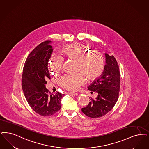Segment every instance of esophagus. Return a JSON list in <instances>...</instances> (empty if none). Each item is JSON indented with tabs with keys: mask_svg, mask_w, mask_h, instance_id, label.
<instances>
[{
	"mask_svg": "<svg viewBox=\"0 0 149 149\" xmlns=\"http://www.w3.org/2000/svg\"><path fill=\"white\" fill-rule=\"evenodd\" d=\"M69 94L74 96L77 95V93H75V92H71V93H69Z\"/></svg>",
	"mask_w": 149,
	"mask_h": 149,
	"instance_id": "34e87169",
	"label": "esophagus"
}]
</instances>
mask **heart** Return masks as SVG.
Wrapping results in <instances>:
<instances>
[{"label":"heart","instance_id":"obj_1","mask_svg":"<svg viewBox=\"0 0 149 149\" xmlns=\"http://www.w3.org/2000/svg\"><path fill=\"white\" fill-rule=\"evenodd\" d=\"M89 49L88 45L79 43L66 45L60 49V53L64 59L77 60V70L82 72L75 75L67 74L60 78L58 82L61 87L70 91H77L85 83L84 75L89 80H95L101 77L105 67L104 55L97 50L88 52ZM63 63L60 57L52 56L49 63L51 72L56 74L61 72Z\"/></svg>","mask_w":149,"mask_h":149}]
</instances>
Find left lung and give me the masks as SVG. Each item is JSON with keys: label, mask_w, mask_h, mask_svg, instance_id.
Here are the masks:
<instances>
[{"label": "left lung", "mask_w": 149, "mask_h": 149, "mask_svg": "<svg viewBox=\"0 0 149 149\" xmlns=\"http://www.w3.org/2000/svg\"><path fill=\"white\" fill-rule=\"evenodd\" d=\"M106 65L101 77L93 81L88 89L95 93V99L91 98L89 104L81 109L85 115L92 118H100L108 113L119 99L120 72L118 62L113 55L105 54Z\"/></svg>", "instance_id": "obj_1"}]
</instances>
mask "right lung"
Listing matches in <instances>:
<instances>
[{
  "label": "right lung",
  "instance_id": "right-lung-1",
  "mask_svg": "<svg viewBox=\"0 0 149 149\" xmlns=\"http://www.w3.org/2000/svg\"><path fill=\"white\" fill-rule=\"evenodd\" d=\"M51 41L39 44L29 54L24 64L22 86L24 96L31 108L42 116H51L59 111L64 94L56 91L52 94L46 89L50 79L48 61L53 52Z\"/></svg>",
  "mask_w": 149,
  "mask_h": 149
}]
</instances>
